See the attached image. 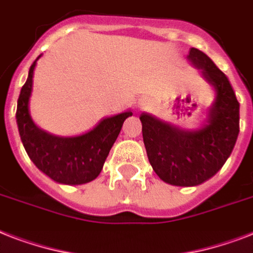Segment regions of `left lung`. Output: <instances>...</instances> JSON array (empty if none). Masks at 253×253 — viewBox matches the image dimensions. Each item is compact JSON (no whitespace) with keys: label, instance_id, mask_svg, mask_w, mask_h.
Masks as SVG:
<instances>
[{"label":"left lung","instance_id":"1","mask_svg":"<svg viewBox=\"0 0 253 253\" xmlns=\"http://www.w3.org/2000/svg\"><path fill=\"white\" fill-rule=\"evenodd\" d=\"M189 61L215 90L208 121L196 130H184L143 113V142L155 173L176 186H196L219 170L239 135V102L227 76L210 57L190 48Z\"/></svg>","mask_w":253,"mask_h":253}]
</instances>
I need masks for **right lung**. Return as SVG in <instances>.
I'll use <instances>...</instances> for the list:
<instances>
[{"instance_id": "1", "label": "right lung", "mask_w": 253, "mask_h": 253, "mask_svg": "<svg viewBox=\"0 0 253 253\" xmlns=\"http://www.w3.org/2000/svg\"><path fill=\"white\" fill-rule=\"evenodd\" d=\"M37 60L30 67L29 77L22 86L17 103L15 118L23 147L37 168L53 181L65 185L90 182L102 170L123 122L132 115V111L107 117L93 130L79 136H56L42 130L34 123L29 110Z\"/></svg>"}]
</instances>
